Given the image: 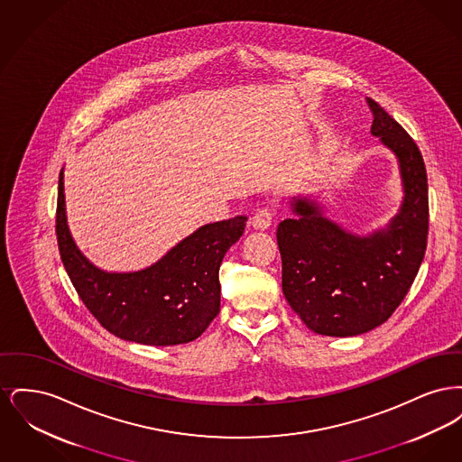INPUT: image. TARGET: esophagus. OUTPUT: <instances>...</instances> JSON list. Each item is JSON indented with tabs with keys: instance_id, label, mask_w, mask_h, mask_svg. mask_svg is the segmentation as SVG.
<instances>
[{
	"instance_id": "obj_1",
	"label": "esophagus",
	"mask_w": 462,
	"mask_h": 462,
	"mask_svg": "<svg viewBox=\"0 0 462 462\" xmlns=\"http://www.w3.org/2000/svg\"><path fill=\"white\" fill-rule=\"evenodd\" d=\"M272 220H273V211L270 208H262V209H258L254 213L251 223H253V226L256 230H264V228H268L272 225Z\"/></svg>"
}]
</instances>
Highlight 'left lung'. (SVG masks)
<instances>
[{
	"label": "left lung",
	"instance_id": "left-lung-1",
	"mask_svg": "<svg viewBox=\"0 0 462 462\" xmlns=\"http://www.w3.org/2000/svg\"><path fill=\"white\" fill-rule=\"evenodd\" d=\"M371 133L396 155L403 185L400 213L386 228L353 236L294 198L296 218L279 223L282 291L287 303L324 336H356L386 322L412 286L428 242V176L416 142L373 98Z\"/></svg>",
	"mask_w": 462,
	"mask_h": 462
}]
</instances>
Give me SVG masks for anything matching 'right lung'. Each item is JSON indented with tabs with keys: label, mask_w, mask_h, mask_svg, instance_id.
Returning a JSON list of instances; mask_svg holds the SVG:
<instances>
[{
	"label": "right lung",
	"mask_w": 462,
	"mask_h": 462,
	"mask_svg": "<svg viewBox=\"0 0 462 462\" xmlns=\"http://www.w3.org/2000/svg\"><path fill=\"white\" fill-rule=\"evenodd\" d=\"M55 221L67 275L102 328L126 341L171 346L194 341L218 315L221 260L232 244L241 239L247 218L236 217L204 225L157 263L130 273L97 268L72 241L62 171Z\"/></svg>",
	"instance_id": "right-lung-1"
}]
</instances>
